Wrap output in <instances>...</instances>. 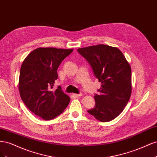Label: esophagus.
I'll return each mask as SVG.
<instances>
[{
	"mask_svg": "<svg viewBox=\"0 0 157 157\" xmlns=\"http://www.w3.org/2000/svg\"><path fill=\"white\" fill-rule=\"evenodd\" d=\"M82 94H73V96H75V97H77V98H78V97H80L82 96Z\"/></svg>",
	"mask_w": 157,
	"mask_h": 157,
	"instance_id": "34e87169",
	"label": "esophagus"
}]
</instances>
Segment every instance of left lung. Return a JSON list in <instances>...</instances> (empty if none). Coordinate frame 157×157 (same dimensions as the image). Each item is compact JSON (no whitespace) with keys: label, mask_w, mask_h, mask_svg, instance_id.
<instances>
[{"label":"left lung","mask_w":157,"mask_h":157,"mask_svg":"<svg viewBox=\"0 0 157 157\" xmlns=\"http://www.w3.org/2000/svg\"><path fill=\"white\" fill-rule=\"evenodd\" d=\"M92 66L101 83L94 97L96 105L88 112L101 122L115 119L124 110L132 94L131 67L117 47L98 44L78 49Z\"/></svg>","instance_id":"obj_1"}]
</instances>
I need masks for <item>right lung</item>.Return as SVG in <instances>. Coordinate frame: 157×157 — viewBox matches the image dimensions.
I'll list each match as a JSON object with an SVG mask.
<instances>
[{
	"label": "right lung",
	"mask_w": 157,
	"mask_h": 157,
	"mask_svg": "<svg viewBox=\"0 0 157 157\" xmlns=\"http://www.w3.org/2000/svg\"><path fill=\"white\" fill-rule=\"evenodd\" d=\"M73 49L38 48L23 60L18 88L22 101L35 115L44 121L59 115L70 101L60 86L53 88L58 79L57 69Z\"/></svg>",
	"instance_id": "add662e5"
}]
</instances>
